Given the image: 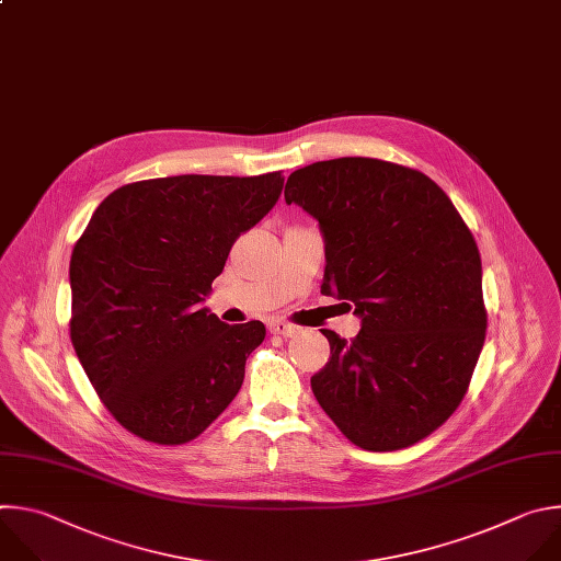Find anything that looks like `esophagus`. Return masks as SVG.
<instances>
[{"instance_id": "1", "label": "esophagus", "mask_w": 561, "mask_h": 561, "mask_svg": "<svg viewBox=\"0 0 561 561\" xmlns=\"http://www.w3.org/2000/svg\"><path fill=\"white\" fill-rule=\"evenodd\" d=\"M267 327H270L272 333H280V335H294V333L298 331L296 324H289V322H285V320H270Z\"/></svg>"}]
</instances>
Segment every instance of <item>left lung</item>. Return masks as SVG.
I'll return each instance as SVG.
<instances>
[{"label": "left lung", "instance_id": "obj_1", "mask_svg": "<svg viewBox=\"0 0 561 561\" xmlns=\"http://www.w3.org/2000/svg\"><path fill=\"white\" fill-rule=\"evenodd\" d=\"M285 201L324 237L320 291L363 318L352 341L320 329L331 356L311 391L360 449H407L460 407L484 347L476 239L437 183L380 159L305 165Z\"/></svg>", "mask_w": 561, "mask_h": 561}]
</instances>
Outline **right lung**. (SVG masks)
Here are the masks:
<instances>
[{
  "label": "right lung",
  "mask_w": 561,
  "mask_h": 561,
  "mask_svg": "<svg viewBox=\"0 0 561 561\" xmlns=\"http://www.w3.org/2000/svg\"><path fill=\"white\" fill-rule=\"evenodd\" d=\"M283 181L267 172L128 183L75 243L70 341L103 407L137 437L185 444L237 398L265 324H226L198 302Z\"/></svg>",
  "instance_id": "obj_1"
}]
</instances>
